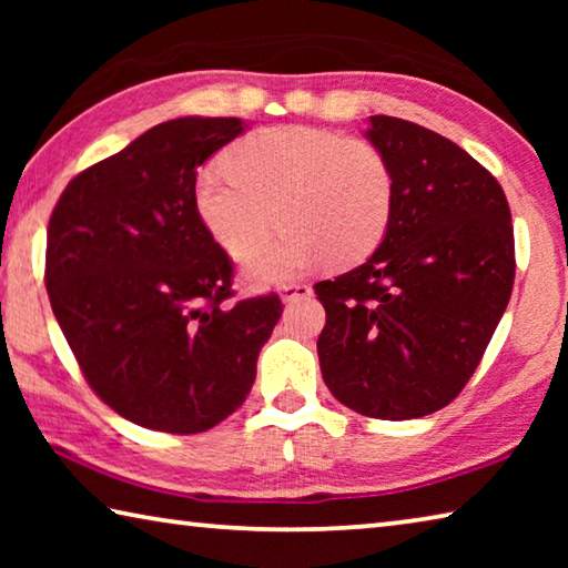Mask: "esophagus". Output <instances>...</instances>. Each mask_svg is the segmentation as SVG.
Here are the masks:
<instances>
[{
	"instance_id": "obj_1",
	"label": "esophagus",
	"mask_w": 568,
	"mask_h": 568,
	"mask_svg": "<svg viewBox=\"0 0 568 568\" xmlns=\"http://www.w3.org/2000/svg\"><path fill=\"white\" fill-rule=\"evenodd\" d=\"M313 293V287L307 283H285L277 287V295H281L283 303H293L297 297H307Z\"/></svg>"
}]
</instances>
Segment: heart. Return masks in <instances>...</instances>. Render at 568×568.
<instances>
[{
    "label": "heart",
    "mask_w": 568,
    "mask_h": 568,
    "mask_svg": "<svg viewBox=\"0 0 568 568\" xmlns=\"http://www.w3.org/2000/svg\"><path fill=\"white\" fill-rule=\"evenodd\" d=\"M225 170L197 172L192 203L227 255L243 257L250 283L275 285L323 263L355 265L386 235L393 175L378 148L323 128H265L225 152Z\"/></svg>",
    "instance_id": "1"
}]
</instances>
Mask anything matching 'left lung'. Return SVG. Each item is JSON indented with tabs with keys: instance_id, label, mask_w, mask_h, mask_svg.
Masks as SVG:
<instances>
[{
	"instance_id": "obj_1",
	"label": "left lung",
	"mask_w": 568,
	"mask_h": 568,
	"mask_svg": "<svg viewBox=\"0 0 568 568\" xmlns=\"http://www.w3.org/2000/svg\"><path fill=\"white\" fill-rule=\"evenodd\" d=\"M393 213L363 265L315 285L318 358L343 406L383 420L436 413L474 376L514 287L511 210L496 178L440 134L373 114Z\"/></svg>"
}]
</instances>
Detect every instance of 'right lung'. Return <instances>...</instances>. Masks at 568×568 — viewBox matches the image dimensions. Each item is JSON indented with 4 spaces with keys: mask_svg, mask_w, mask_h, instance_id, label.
<instances>
[{
    "mask_svg": "<svg viewBox=\"0 0 568 568\" xmlns=\"http://www.w3.org/2000/svg\"><path fill=\"white\" fill-rule=\"evenodd\" d=\"M247 130L178 118L64 187L47 227V293L92 390L122 418L200 434L243 406L277 295L225 305L233 263L192 203L197 168Z\"/></svg>",
    "mask_w": 568,
    "mask_h": 568,
    "instance_id": "1",
    "label": "right lung"
}]
</instances>
